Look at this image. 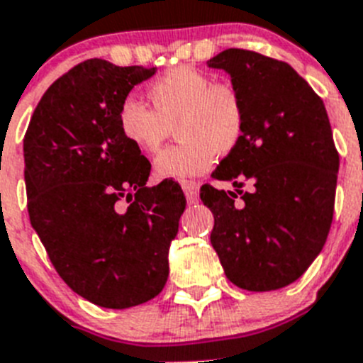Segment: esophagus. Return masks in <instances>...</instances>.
<instances>
[{
	"label": "esophagus",
	"mask_w": 363,
	"mask_h": 363,
	"mask_svg": "<svg viewBox=\"0 0 363 363\" xmlns=\"http://www.w3.org/2000/svg\"><path fill=\"white\" fill-rule=\"evenodd\" d=\"M182 189H184L189 203L198 201V191H200V185H198L196 182H192V179H182Z\"/></svg>",
	"instance_id": "obj_1"
}]
</instances>
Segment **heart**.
<instances>
[{"label": "heart", "instance_id": "1", "mask_svg": "<svg viewBox=\"0 0 363 363\" xmlns=\"http://www.w3.org/2000/svg\"><path fill=\"white\" fill-rule=\"evenodd\" d=\"M152 108L127 98L118 111V127L127 143L154 154L171 136L179 142L154 162L158 178H191L209 171L218 154L227 156L240 145L245 130V107L240 92L214 83L194 67H176L150 83Z\"/></svg>", "mask_w": 363, "mask_h": 363}]
</instances>
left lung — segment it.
I'll use <instances>...</instances> for the list:
<instances>
[{
    "label": "left lung",
    "instance_id": "obj_1",
    "mask_svg": "<svg viewBox=\"0 0 363 363\" xmlns=\"http://www.w3.org/2000/svg\"><path fill=\"white\" fill-rule=\"evenodd\" d=\"M207 65L229 74L245 107L242 142L211 174L236 189H200L214 214L211 243L240 289H281L307 271L331 229L340 165L331 123L318 94L285 62L227 49ZM243 179L251 193L239 191Z\"/></svg>",
    "mask_w": 363,
    "mask_h": 363
}]
</instances>
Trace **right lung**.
Returning a JSON list of instances; mask_svg holds the SVG:
<instances>
[{"instance_id": "add662e5", "label": "right lung", "mask_w": 363, "mask_h": 363, "mask_svg": "<svg viewBox=\"0 0 363 363\" xmlns=\"http://www.w3.org/2000/svg\"><path fill=\"white\" fill-rule=\"evenodd\" d=\"M156 67L86 60L40 99L23 140L30 225L76 294L107 309L158 296L185 196L123 140L118 111Z\"/></svg>"}]
</instances>
